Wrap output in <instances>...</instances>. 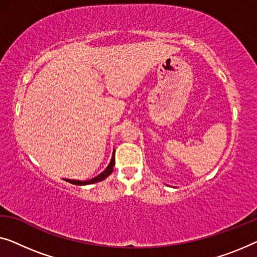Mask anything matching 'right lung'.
I'll use <instances>...</instances> for the list:
<instances>
[{
  "label": "right lung",
  "mask_w": 257,
  "mask_h": 257,
  "mask_svg": "<svg viewBox=\"0 0 257 257\" xmlns=\"http://www.w3.org/2000/svg\"><path fill=\"white\" fill-rule=\"evenodd\" d=\"M114 165H115V150L113 151L112 159H110L108 166L106 167V170L104 172H101L100 174H98L97 177H94L91 180H86V181H79V180H70V179H64V180H66V181L69 183H72V185H77V186L91 185V183H95V182H99V181H102V180H105L113 172Z\"/></svg>",
  "instance_id": "add662e5"
}]
</instances>
